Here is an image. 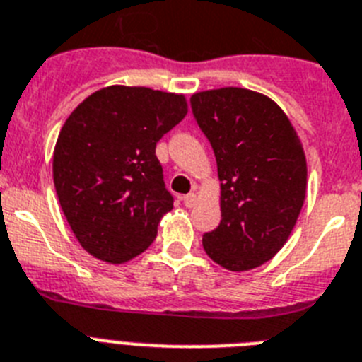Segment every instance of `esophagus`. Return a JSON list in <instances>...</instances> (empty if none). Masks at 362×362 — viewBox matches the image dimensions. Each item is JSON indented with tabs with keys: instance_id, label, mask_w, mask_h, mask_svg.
<instances>
[{
	"instance_id": "1",
	"label": "esophagus",
	"mask_w": 362,
	"mask_h": 362,
	"mask_svg": "<svg viewBox=\"0 0 362 362\" xmlns=\"http://www.w3.org/2000/svg\"><path fill=\"white\" fill-rule=\"evenodd\" d=\"M184 204H186L187 208H193V206L197 204V195H195V193H187V195L184 197Z\"/></svg>"
}]
</instances>
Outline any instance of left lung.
<instances>
[{"label": "left lung", "instance_id": "left-lung-1", "mask_svg": "<svg viewBox=\"0 0 362 362\" xmlns=\"http://www.w3.org/2000/svg\"><path fill=\"white\" fill-rule=\"evenodd\" d=\"M191 108L209 139L221 180V224L202 235L206 254L232 272L281 250L302 211L308 163L302 141L270 97L247 88L197 92Z\"/></svg>", "mask_w": 362, "mask_h": 362}]
</instances>
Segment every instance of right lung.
<instances>
[{
    "label": "right lung",
    "mask_w": 362,
    "mask_h": 362,
    "mask_svg": "<svg viewBox=\"0 0 362 362\" xmlns=\"http://www.w3.org/2000/svg\"><path fill=\"white\" fill-rule=\"evenodd\" d=\"M187 114L186 95L106 86L86 97L60 129L53 182L81 247L119 265L151 247L173 197L156 144Z\"/></svg>",
    "instance_id": "add662e5"
}]
</instances>
